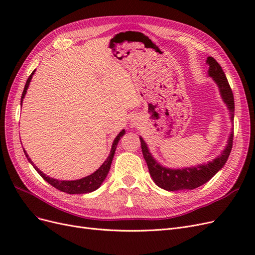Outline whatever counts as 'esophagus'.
<instances>
[{
	"mask_svg": "<svg viewBox=\"0 0 255 255\" xmlns=\"http://www.w3.org/2000/svg\"><path fill=\"white\" fill-rule=\"evenodd\" d=\"M134 125H137V123H136V122H135V123H134Z\"/></svg>",
	"mask_w": 255,
	"mask_h": 255,
	"instance_id": "esophagus-1",
	"label": "esophagus"
}]
</instances>
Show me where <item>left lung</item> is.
Listing matches in <instances>:
<instances>
[{
	"label": "left lung",
	"instance_id": "obj_1",
	"mask_svg": "<svg viewBox=\"0 0 255 255\" xmlns=\"http://www.w3.org/2000/svg\"><path fill=\"white\" fill-rule=\"evenodd\" d=\"M206 64L210 66V69H208V75H210L214 80V82L217 84L223 102L227 104L228 110L230 111L231 121L233 122L235 109L234 97L232 89H231L229 82L227 80V76L225 72H223L220 65L212 56L207 57ZM233 137L234 130L232 129L229 136V140L228 144L226 145V149L221 152L220 155H218L213 160L208 161L207 164L197 165L194 167H186L182 169H170L158 164L152 156V154L148 149V145H146V143L142 139V137L139 138L141 143L142 155L144 157V160L146 161V165H148L149 172L150 175L152 176L153 181L155 182V184L160 188L168 191H176L195 189L210 181L227 163L231 150H232Z\"/></svg>",
	"mask_w": 255,
	"mask_h": 255
}]
</instances>
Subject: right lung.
Listing matches in <instances>:
<instances>
[{"label":"right lung","instance_id":"right-lung-1","mask_svg":"<svg viewBox=\"0 0 255 255\" xmlns=\"http://www.w3.org/2000/svg\"><path fill=\"white\" fill-rule=\"evenodd\" d=\"M34 73H35V70L32 72V74L28 76V79L26 81V84H25V86H24V90H23V92H22L21 105H22L23 99H24V97H25V94H26V90L28 88L29 82H30V80H32ZM125 134H126V130L122 129L121 132L118 134V136L115 138V140H114L113 145H112L110 155H109V157L106 158V160L104 161V163L102 164V166L100 167L98 170L95 171L92 174H90L88 176H85V177H83V179H80V180L59 181V180H56V179H53V177L47 176L34 165V163H33L32 160H30V158L28 157L27 153L25 151H24V153H25V156L27 157L29 163L32 164L33 167L35 168V170L42 176V179L44 181H47L49 184H51L53 187H55L56 189H58L60 191H64V192H67V194H71V195H74V194H87V192H91V191H95L96 189H98L100 186H101V184L103 183V181L106 179L107 173H109L110 169H111V165H112V161H113V158H114V155H115L116 148H117V144H118V142L120 140V138Z\"/></svg>","mask_w":255,"mask_h":255}]
</instances>
